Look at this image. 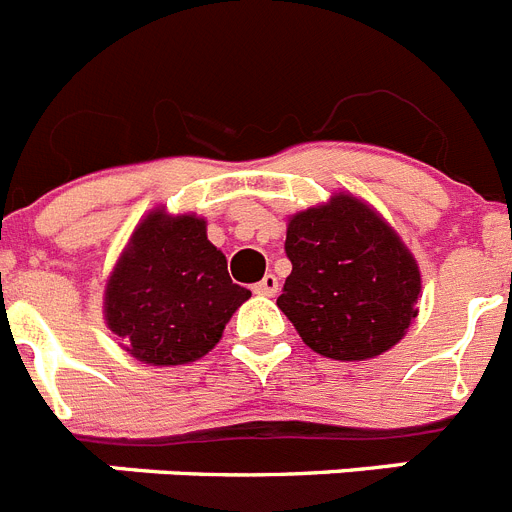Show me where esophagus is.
Returning <instances> with one entry per match:
<instances>
[{"instance_id":"1","label":"esophagus","mask_w":512,"mask_h":512,"mask_svg":"<svg viewBox=\"0 0 512 512\" xmlns=\"http://www.w3.org/2000/svg\"><path fill=\"white\" fill-rule=\"evenodd\" d=\"M277 290H279V282H277V277H274V274H266L259 285H253V292H256V295H266V298L277 295Z\"/></svg>"}]
</instances>
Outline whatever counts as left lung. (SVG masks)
Returning a JSON list of instances; mask_svg holds the SVG:
<instances>
[{
  "label": "left lung",
  "mask_w": 512,
  "mask_h": 512,
  "mask_svg": "<svg viewBox=\"0 0 512 512\" xmlns=\"http://www.w3.org/2000/svg\"><path fill=\"white\" fill-rule=\"evenodd\" d=\"M292 264L279 310L313 352L357 362L383 355L417 318L419 266L381 214L352 194L292 214Z\"/></svg>",
  "instance_id": "1"
}]
</instances>
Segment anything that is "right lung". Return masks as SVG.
Segmentation results:
<instances>
[{"label": "right lung", "instance_id": "obj_1", "mask_svg": "<svg viewBox=\"0 0 512 512\" xmlns=\"http://www.w3.org/2000/svg\"><path fill=\"white\" fill-rule=\"evenodd\" d=\"M248 298L202 217L152 209L113 266L103 316L131 357L165 368L207 355Z\"/></svg>", "mask_w": 512, "mask_h": 512}]
</instances>
